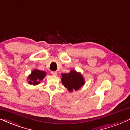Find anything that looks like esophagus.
Listing matches in <instances>:
<instances>
[{
  "label": "esophagus",
  "mask_w": 130,
  "mask_h": 130,
  "mask_svg": "<svg viewBox=\"0 0 130 130\" xmlns=\"http://www.w3.org/2000/svg\"><path fill=\"white\" fill-rule=\"evenodd\" d=\"M51 74L53 75H57V72L56 71H52L51 72Z\"/></svg>",
  "instance_id": "1"
}]
</instances>
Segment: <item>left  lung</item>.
<instances>
[{
    "label": "left lung",
    "mask_w": 130,
    "mask_h": 130,
    "mask_svg": "<svg viewBox=\"0 0 130 130\" xmlns=\"http://www.w3.org/2000/svg\"><path fill=\"white\" fill-rule=\"evenodd\" d=\"M61 81L70 92L78 90L85 84V79L81 72L74 70H71L69 73L62 74Z\"/></svg>",
    "instance_id": "8db88e82"
}]
</instances>
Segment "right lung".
Here are the masks:
<instances>
[{
	"mask_svg": "<svg viewBox=\"0 0 130 130\" xmlns=\"http://www.w3.org/2000/svg\"><path fill=\"white\" fill-rule=\"evenodd\" d=\"M46 72L43 71H40L37 69H34L32 71L31 73L28 76L27 81L28 83L30 85L36 86L40 83L44 78L46 77Z\"/></svg>",
	"mask_w": 130,
	"mask_h": 130,
	"instance_id": "right-lung-1",
	"label": "right lung"
}]
</instances>
